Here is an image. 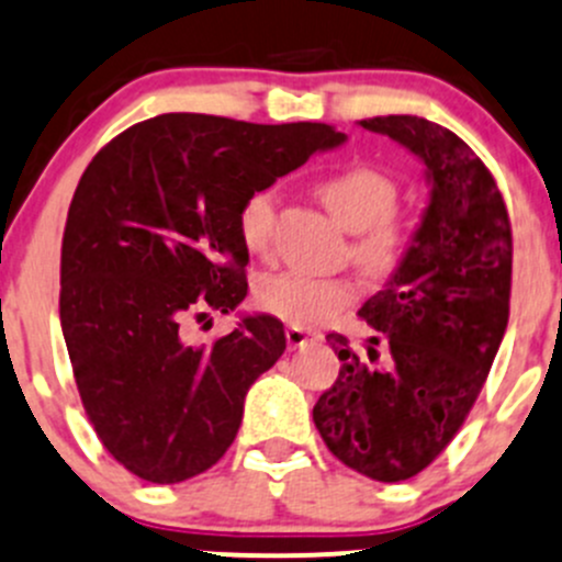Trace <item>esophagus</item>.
Segmentation results:
<instances>
[{"label":"esophagus","mask_w":562,"mask_h":562,"mask_svg":"<svg viewBox=\"0 0 562 562\" xmlns=\"http://www.w3.org/2000/svg\"><path fill=\"white\" fill-rule=\"evenodd\" d=\"M318 335H313V331L302 329V326H288L285 329V340H288V348H302L307 346L310 340H315Z\"/></svg>","instance_id":"esophagus-1"}]
</instances>
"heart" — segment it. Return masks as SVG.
Wrapping results in <instances>:
<instances>
[{"label": "heart", "mask_w": 562, "mask_h": 562, "mask_svg": "<svg viewBox=\"0 0 562 562\" xmlns=\"http://www.w3.org/2000/svg\"><path fill=\"white\" fill-rule=\"evenodd\" d=\"M318 198L346 231L353 233L351 258L370 277H386L401 263L406 227L395 214L397 187L390 176L368 165H351L318 181ZM277 198L271 189L247 194L238 209V236L252 255H266L274 236ZM258 304L293 326H324L357 299L348 277H318L282 271L258 282Z\"/></svg>", "instance_id": "b5f03b06"}]
</instances>
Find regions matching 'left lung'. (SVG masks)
<instances>
[{
	"label": "left lung",
	"mask_w": 562,
	"mask_h": 562,
	"mask_svg": "<svg viewBox=\"0 0 562 562\" xmlns=\"http://www.w3.org/2000/svg\"><path fill=\"white\" fill-rule=\"evenodd\" d=\"M426 165L423 220L359 315L387 342L384 366L329 335L340 373L313 408L331 456L381 483L408 481L450 445L477 401L510 310L514 241L503 194L470 145L414 114L359 120Z\"/></svg>",
	"instance_id": "obj_1"
}]
</instances>
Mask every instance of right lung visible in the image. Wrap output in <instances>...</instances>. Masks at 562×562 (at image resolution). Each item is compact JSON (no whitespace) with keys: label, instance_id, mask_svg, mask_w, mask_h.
<instances>
[{"label":"right lung","instance_id":"obj_1","mask_svg":"<svg viewBox=\"0 0 562 562\" xmlns=\"http://www.w3.org/2000/svg\"><path fill=\"white\" fill-rule=\"evenodd\" d=\"M342 143L324 123L172 112L131 125L85 170L65 222L59 321L87 417L136 477L189 481L233 445L285 329L255 313L192 346L183 321L247 296L244 198Z\"/></svg>","mask_w":562,"mask_h":562}]
</instances>
